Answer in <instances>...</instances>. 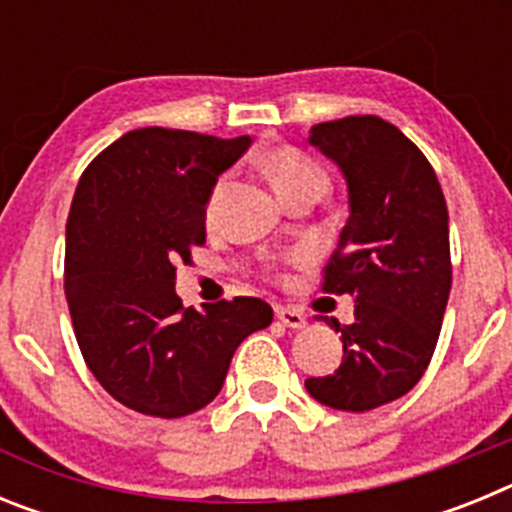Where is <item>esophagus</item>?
<instances>
[{
	"label": "esophagus",
	"instance_id": "34e87169",
	"mask_svg": "<svg viewBox=\"0 0 512 512\" xmlns=\"http://www.w3.org/2000/svg\"><path fill=\"white\" fill-rule=\"evenodd\" d=\"M277 318L282 320L287 328H305V315H302L300 310H295V307H282L277 305Z\"/></svg>",
	"mask_w": 512,
	"mask_h": 512
}]
</instances>
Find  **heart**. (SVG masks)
I'll return each mask as SVG.
<instances>
[{
	"instance_id": "b5f03b06",
	"label": "heart",
	"mask_w": 512,
	"mask_h": 512,
	"mask_svg": "<svg viewBox=\"0 0 512 512\" xmlns=\"http://www.w3.org/2000/svg\"><path fill=\"white\" fill-rule=\"evenodd\" d=\"M261 166L269 174L271 184L282 197V202L292 200L297 194H320L323 197L330 189V179L318 161H312L307 153H302L295 146H274L261 156ZM225 192V179H217L215 187L210 189L205 212L212 217L217 202Z\"/></svg>"
}]
</instances>
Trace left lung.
Segmentation results:
<instances>
[{
  "label": "left lung",
  "mask_w": 512,
  "mask_h": 512,
  "mask_svg": "<svg viewBox=\"0 0 512 512\" xmlns=\"http://www.w3.org/2000/svg\"><path fill=\"white\" fill-rule=\"evenodd\" d=\"M310 143L341 166L351 202L320 289L356 305L346 328L328 320L341 366L305 387L328 408L366 413L408 395L431 364L451 292L449 210L423 151L382 117L320 122Z\"/></svg>",
  "instance_id": "8db88e82"
}]
</instances>
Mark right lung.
Segmentation results:
<instances>
[{
    "label": "right lung",
    "instance_id": "1",
    "mask_svg": "<svg viewBox=\"0 0 512 512\" xmlns=\"http://www.w3.org/2000/svg\"><path fill=\"white\" fill-rule=\"evenodd\" d=\"M251 138L140 128L84 169L66 223V300L89 372L117 402L184 418L223 390L235 348L271 325L259 297L184 307L176 264L205 246L217 176Z\"/></svg>",
    "mask_w": 512,
    "mask_h": 512
}]
</instances>
